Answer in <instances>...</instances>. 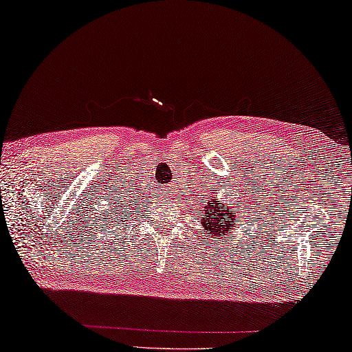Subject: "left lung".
<instances>
[{
    "mask_svg": "<svg viewBox=\"0 0 352 352\" xmlns=\"http://www.w3.org/2000/svg\"><path fill=\"white\" fill-rule=\"evenodd\" d=\"M204 208L197 211L201 216V226L208 237H219V235H228L234 226L240 223V218L234 206H230L224 201L219 204V197H208V200L201 199Z\"/></svg>",
    "mask_w": 352,
    "mask_h": 352,
    "instance_id": "8db88e82",
    "label": "left lung"
}]
</instances>
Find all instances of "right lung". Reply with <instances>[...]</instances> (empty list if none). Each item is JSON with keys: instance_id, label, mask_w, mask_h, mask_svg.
<instances>
[{"instance_id": "add662e5", "label": "right lung", "mask_w": 352, "mask_h": 352, "mask_svg": "<svg viewBox=\"0 0 352 352\" xmlns=\"http://www.w3.org/2000/svg\"><path fill=\"white\" fill-rule=\"evenodd\" d=\"M120 200H122V199H120ZM117 204H120V206L117 207ZM129 210H131V208H129V205H126V204H118V201H115V206H113V204H112V208H110V213L107 214V218H105V221H107V219H113L112 223H113V226H115V223H117V221H115V219H117V216H118V219H126V214H131V213H129ZM124 210L127 211L126 214L124 213Z\"/></svg>"}]
</instances>
